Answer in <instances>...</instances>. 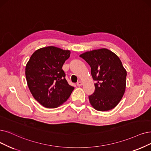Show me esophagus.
Returning <instances> with one entry per match:
<instances>
[{
  "instance_id": "34e87169",
  "label": "esophagus",
  "mask_w": 151,
  "mask_h": 151,
  "mask_svg": "<svg viewBox=\"0 0 151 151\" xmlns=\"http://www.w3.org/2000/svg\"><path fill=\"white\" fill-rule=\"evenodd\" d=\"M82 82L81 81H79V82H77V86L78 87H81L82 86Z\"/></svg>"
}]
</instances>
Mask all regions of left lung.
I'll list each match as a JSON object with an SVG mask.
<instances>
[{
    "mask_svg": "<svg viewBox=\"0 0 151 151\" xmlns=\"http://www.w3.org/2000/svg\"><path fill=\"white\" fill-rule=\"evenodd\" d=\"M90 65L95 83V92L88 96L95 110H110L122 100L125 92L127 72L121 60L105 48L84 52L80 55Z\"/></svg>",
    "mask_w": 151,
    "mask_h": 151,
    "instance_id": "obj_1",
    "label": "left lung"
}]
</instances>
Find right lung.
<instances>
[{
    "label": "right lung",
    "mask_w": 151,
    "mask_h": 151,
    "mask_svg": "<svg viewBox=\"0 0 151 151\" xmlns=\"http://www.w3.org/2000/svg\"><path fill=\"white\" fill-rule=\"evenodd\" d=\"M70 54V51L55 46L42 47L33 52L26 65L25 76L30 92L46 108L61 105L74 89L66 81L62 69Z\"/></svg>",
    "instance_id": "add662e5"
}]
</instances>
